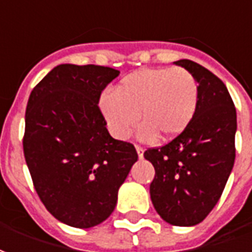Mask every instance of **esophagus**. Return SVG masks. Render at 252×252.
<instances>
[{"instance_id": "esophagus-1", "label": "esophagus", "mask_w": 252, "mask_h": 252, "mask_svg": "<svg viewBox=\"0 0 252 252\" xmlns=\"http://www.w3.org/2000/svg\"><path fill=\"white\" fill-rule=\"evenodd\" d=\"M136 151H137V154H138V158H140V159H143V158H144V149L141 148V147L136 145Z\"/></svg>"}]
</instances>
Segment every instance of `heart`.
Returning a JSON list of instances; mask_svg holds the SVG:
<instances>
[{
	"label": "heart",
	"instance_id": "b5f03b06",
	"mask_svg": "<svg viewBox=\"0 0 252 252\" xmlns=\"http://www.w3.org/2000/svg\"><path fill=\"white\" fill-rule=\"evenodd\" d=\"M100 111L111 134L126 140L140 121V138L173 140L192 123L199 105V85L188 70L145 68L121 79L114 93L100 97Z\"/></svg>",
	"mask_w": 252,
	"mask_h": 252
}]
</instances>
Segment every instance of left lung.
Returning a JSON list of instances; mask_svg holds the SVG:
<instances>
[{
  "mask_svg": "<svg viewBox=\"0 0 252 252\" xmlns=\"http://www.w3.org/2000/svg\"><path fill=\"white\" fill-rule=\"evenodd\" d=\"M195 76L199 105L189 127L160 148L145 151L155 167L149 193L156 213L176 226H193L209 216L235 163V104L226 86L192 60L174 62Z\"/></svg>",
  "mask_w": 252,
  "mask_h": 252,
  "instance_id": "8db88e82",
  "label": "left lung"
}]
</instances>
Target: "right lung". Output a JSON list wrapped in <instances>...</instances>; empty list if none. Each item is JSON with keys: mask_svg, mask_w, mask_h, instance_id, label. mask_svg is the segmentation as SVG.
I'll list each match as a JSON object with an SVG mask.
<instances>
[{"mask_svg": "<svg viewBox=\"0 0 252 252\" xmlns=\"http://www.w3.org/2000/svg\"><path fill=\"white\" fill-rule=\"evenodd\" d=\"M119 71L60 64L32 89L23 149L39 199L65 225L88 229L115 209L136 148L109 136L98 100Z\"/></svg>", "mask_w": 252, "mask_h": 252, "instance_id": "right-lung-1", "label": "right lung"}]
</instances>
